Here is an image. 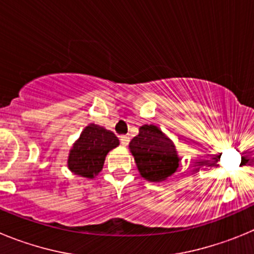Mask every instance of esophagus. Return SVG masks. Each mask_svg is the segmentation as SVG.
Returning <instances> with one entry per match:
<instances>
[{
  "label": "esophagus",
  "instance_id": "1",
  "mask_svg": "<svg viewBox=\"0 0 254 254\" xmlns=\"http://www.w3.org/2000/svg\"><path fill=\"white\" fill-rule=\"evenodd\" d=\"M121 143H122L123 146H127V145H128L129 143V137L128 136H121Z\"/></svg>",
  "mask_w": 254,
  "mask_h": 254
}]
</instances>
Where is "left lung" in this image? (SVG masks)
Returning <instances> with one entry per match:
<instances>
[{
  "label": "left lung",
  "mask_w": 254,
  "mask_h": 254,
  "mask_svg": "<svg viewBox=\"0 0 254 254\" xmlns=\"http://www.w3.org/2000/svg\"><path fill=\"white\" fill-rule=\"evenodd\" d=\"M141 177L149 182H163L179 167L177 149L173 141L154 125H143L129 142Z\"/></svg>",
  "instance_id": "obj_1"
}]
</instances>
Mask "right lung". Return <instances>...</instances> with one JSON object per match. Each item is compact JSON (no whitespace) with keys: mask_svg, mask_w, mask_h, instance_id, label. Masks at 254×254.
Wrapping results in <instances>:
<instances>
[{"mask_svg":"<svg viewBox=\"0 0 254 254\" xmlns=\"http://www.w3.org/2000/svg\"><path fill=\"white\" fill-rule=\"evenodd\" d=\"M120 145V140L112 131L90 123L69 150L67 167L73 174L94 178L104 165L107 154Z\"/></svg>","mask_w":254,"mask_h":254,"instance_id":"right-lung-1","label":"right lung"}]
</instances>
